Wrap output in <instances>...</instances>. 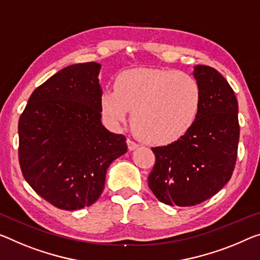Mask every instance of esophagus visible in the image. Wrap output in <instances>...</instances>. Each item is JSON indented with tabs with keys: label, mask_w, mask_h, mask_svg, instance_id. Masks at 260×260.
<instances>
[{
	"label": "esophagus",
	"mask_w": 260,
	"mask_h": 260,
	"mask_svg": "<svg viewBox=\"0 0 260 260\" xmlns=\"http://www.w3.org/2000/svg\"><path fill=\"white\" fill-rule=\"evenodd\" d=\"M126 144H127V149H129L130 151H134L135 149H137V147L139 146L137 143H135L134 141H131V139H127Z\"/></svg>",
	"instance_id": "1"
}]
</instances>
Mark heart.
Wrapping results in <instances>:
<instances>
[{
    "instance_id": "obj_1",
    "label": "heart",
    "mask_w": 260,
    "mask_h": 260,
    "mask_svg": "<svg viewBox=\"0 0 260 260\" xmlns=\"http://www.w3.org/2000/svg\"><path fill=\"white\" fill-rule=\"evenodd\" d=\"M202 91L193 75L169 69H133L119 73L114 91L101 96V111L110 125L126 121L142 141L169 145L197 122Z\"/></svg>"
}]
</instances>
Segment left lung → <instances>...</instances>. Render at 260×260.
<instances>
[{
	"label": "left lung",
	"instance_id": "8db88e82",
	"mask_svg": "<svg viewBox=\"0 0 260 260\" xmlns=\"http://www.w3.org/2000/svg\"><path fill=\"white\" fill-rule=\"evenodd\" d=\"M193 74L202 91L197 122L179 141L152 149L149 187L170 206L190 207L214 197L236 165L239 123L234 90L213 67L198 65Z\"/></svg>",
	"mask_w": 260,
	"mask_h": 260
}]
</instances>
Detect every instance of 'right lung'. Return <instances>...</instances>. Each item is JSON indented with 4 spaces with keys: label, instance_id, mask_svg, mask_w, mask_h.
Returning a JSON list of instances; mask_svg holds the SVG:
<instances>
[{
    "label": "right lung",
    "instance_id": "add662e5",
    "mask_svg": "<svg viewBox=\"0 0 260 260\" xmlns=\"http://www.w3.org/2000/svg\"><path fill=\"white\" fill-rule=\"evenodd\" d=\"M101 65L83 62L52 75L31 94L18 122L23 177L63 210L96 201L108 167L127 150L125 137L101 123Z\"/></svg>",
    "mask_w": 260,
    "mask_h": 260
}]
</instances>
